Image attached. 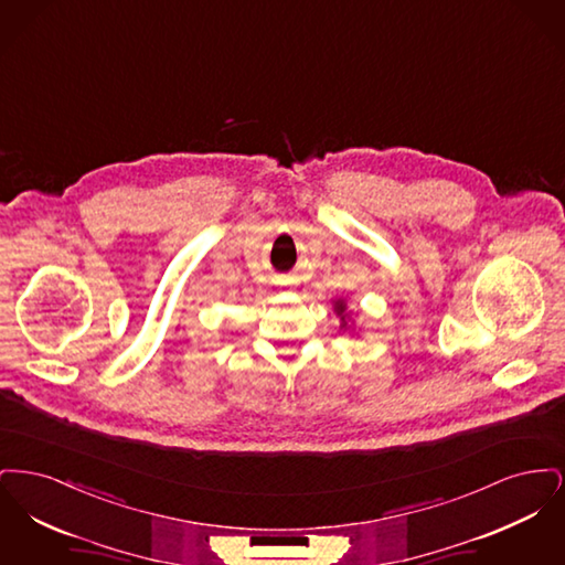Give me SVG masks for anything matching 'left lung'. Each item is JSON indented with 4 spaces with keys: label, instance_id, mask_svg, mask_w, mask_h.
Masks as SVG:
<instances>
[{
    "label": "left lung",
    "instance_id": "obj_1",
    "mask_svg": "<svg viewBox=\"0 0 565 565\" xmlns=\"http://www.w3.org/2000/svg\"><path fill=\"white\" fill-rule=\"evenodd\" d=\"M334 313L341 318V328H348V305L345 300H334Z\"/></svg>",
    "mask_w": 565,
    "mask_h": 565
}]
</instances>
